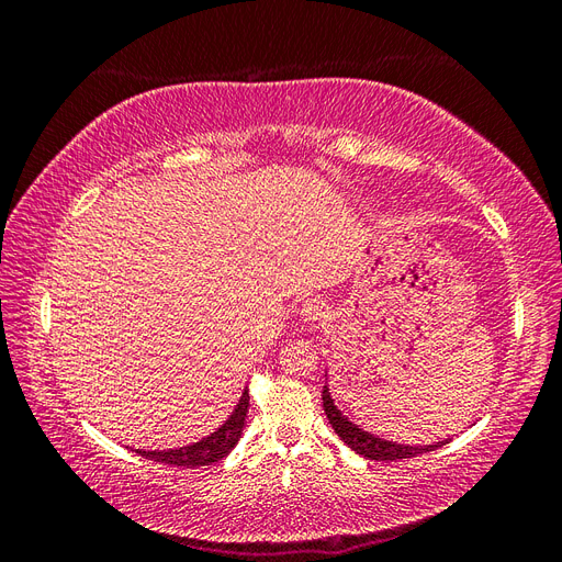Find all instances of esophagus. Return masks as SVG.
<instances>
[{
    "label": "esophagus",
    "mask_w": 562,
    "mask_h": 562,
    "mask_svg": "<svg viewBox=\"0 0 562 562\" xmlns=\"http://www.w3.org/2000/svg\"><path fill=\"white\" fill-rule=\"evenodd\" d=\"M326 302H323L321 297H312V300H307L302 304V310H300V316H302V321H307V323H316V321H321L323 316H326Z\"/></svg>",
    "instance_id": "34e87169"
}]
</instances>
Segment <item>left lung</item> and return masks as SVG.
Here are the masks:
<instances>
[{"mask_svg":"<svg viewBox=\"0 0 562 562\" xmlns=\"http://www.w3.org/2000/svg\"><path fill=\"white\" fill-rule=\"evenodd\" d=\"M323 411H326L328 422L333 424L335 434L342 438L351 450H356L368 459H378V462H396V459H411V457L431 452L440 446H446V443L415 446V448L413 446H401V443H394V440H384V438H378V436H372V434L359 429L353 422H349L342 413L337 411V405L330 398L328 386H323Z\"/></svg>","mask_w":562,"mask_h":562,"instance_id":"obj_1","label":"left lung"}]
</instances>
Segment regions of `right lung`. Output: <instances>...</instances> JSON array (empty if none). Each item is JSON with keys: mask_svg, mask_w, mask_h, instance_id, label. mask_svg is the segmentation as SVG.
Here are the masks:
<instances>
[{"mask_svg": "<svg viewBox=\"0 0 562 562\" xmlns=\"http://www.w3.org/2000/svg\"><path fill=\"white\" fill-rule=\"evenodd\" d=\"M248 389H244L241 401L239 405L234 407L232 417L220 427L217 431H213L209 438L199 440V443L192 446H184V448H176V450H135L138 454L147 457V459H155V462L161 464H171V467H209L220 462V459L227 457L229 450L239 443L241 431H244V424H246V413H248Z\"/></svg>", "mask_w": 562, "mask_h": 562, "instance_id": "add662e5", "label": "right lung"}]
</instances>
